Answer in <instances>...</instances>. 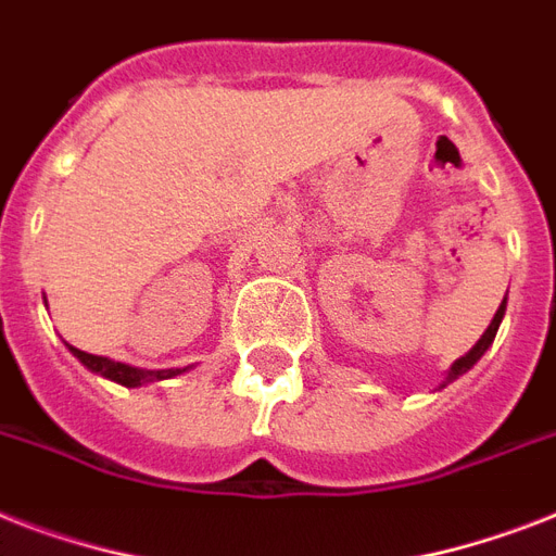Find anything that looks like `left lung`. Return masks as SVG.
<instances>
[{
    "label": "left lung",
    "mask_w": 556,
    "mask_h": 556,
    "mask_svg": "<svg viewBox=\"0 0 556 556\" xmlns=\"http://www.w3.org/2000/svg\"><path fill=\"white\" fill-rule=\"evenodd\" d=\"M505 308H508V294H505V300H502V305H500V308H496V314H493L491 326H488V329H484L482 338L476 340V346L470 349V352H467L465 357H458L456 364L450 366V369H447V378L441 380V387H439V389H444V387H447V383H453V380H456L458 375H465L467 369H473L476 361H479V357H482L484 352H488V349H491L493 338H496V331H500L502 317H505Z\"/></svg>",
    "instance_id": "left-lung-1"
}]
</instances>
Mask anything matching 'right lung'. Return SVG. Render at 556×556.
<instances>
[{
  "instance_id": "right-lung-1",
  "label": "right lung",
  "mask_w": 556,
  "mask_h": 556,
  "mask_svg": "<svg viewBox=\"0 0 556 556\" xmlns=\"http://www.w3.org/2000/svg\"><path fill=\"white\" fill-rule=\"evenodd\" d=\"M68 346V343H65ZM77 361L89 371L100 375V378H109L121 383V387H147V383H155V380H167V378H176V375H185L187 369L192 366H185V369H141V366H129V364H121V361H112V357H103V355H89V352H80V349L68 346Z\"/></svg>"
}]
</instances>
